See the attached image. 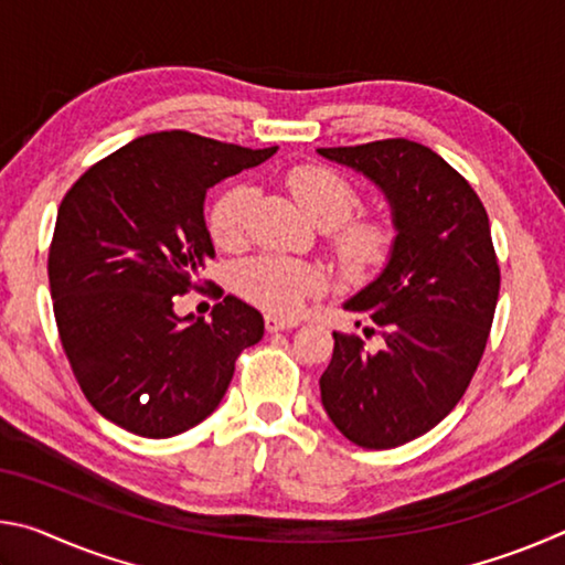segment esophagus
<instances>
[{"instance_id":"obj_1","label":"esophagus","mask_w":565,"mask_h":565,"mask_svg":"<svg viewBox=\"0 0 565 565\" xmlns=\"http://www.w3.org/2000/svg\"><path fill=\"white\" fill-rule=\"evenodd\" d=\"M264 327L269 333H276V331H286V329H294L296 321H289V319H279V317H266L264 319Z\"/></svg>"}]
</instances>
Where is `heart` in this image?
I'll return each instance as SVG.
<instances>
[{
	"mask_svg": "<svg viewBox=\"0 0 565 565\" xmlns=\"http://www.w3.org/2000/svg\"><path fill=\"white\" fill-rule=\"evenodd\" d=\"M286 184L303 214L319 228L341 226L331 246L343 271L366 276L388 262L396 236L394 226L384 218L349 222L361 199L339 171L319 164L296 167L286 177ZM254 199L256 191L248 184L226 186L214 199L209 209V232H212L216 246L232 252L244 244ZM236 289L248 303L269 311L271 317H294L309 296L323 289V276L309 264L262 256L238 269Z\"/></svg>",
	"mask_w": 565,
	"mask_h": 565,
	"instance_id": "heart-1",
	"label": "heart"
}]
</instances>
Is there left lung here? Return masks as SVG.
<instances>
[{
  "instance_id": "obj_1",
  "label": "left lung",
  "mask_w": 565,
  "mask_h": 565,
  "mask_svg": "<svg viewBox=\"0 0 565 565\" xmlns=\"http://www.w3.org/2000/svg\"><path fill=\"white\" fill-rule=\"evenodd\" d=\"M317 151L376 184L396 228L384 271L343 303L374 321L381 347L333 333L321 404L351 444L396 448L451 414L483 356L501 286L489 214L471 184L416 141Z\"/></svg>"
}]
</instances>
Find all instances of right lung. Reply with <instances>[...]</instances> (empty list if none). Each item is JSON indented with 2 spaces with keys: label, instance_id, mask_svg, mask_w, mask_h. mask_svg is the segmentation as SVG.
I'll return each mask as SVG.
<instances>
[{
  "label": "right lung",
  "instance_id": "add662e5",
  "mask_svg": "<svg viewBox=\"0 0 565 565\" xmlns=\"http://www.w3.org/2000/svg\"><path fill=\"white\" fill-rule=\"evenodd\" d=\"M271 154L157 131L66 191L50 246L54 319L84 396L111 424L145 438L189 431L224 398L238 353L262 341V313L236 296L212 321L174 303L214 259L206 191Z\"/></svg>",
  "mask_w": 565,
  "mask_h": 565
}]
</instances>
